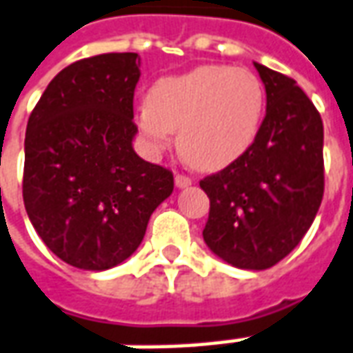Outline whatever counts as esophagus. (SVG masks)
Masks as SVG:
<instances>
[{
	"label": "esophagus",
	"mask_w": 353,
	"mask_h": 353,
	"mask_svg": "<svg viewBox=\"0 0 353 353\" xmlns=\"http://www.w3.org/2000/svg\"><path fill=\"white\" fill-rule=\"evenodd\" d=\"M191 183H193V179H191V177L179 176V174L176 176V187H177V189H185V187H189Z\"/></svg>",
	"instance_id": "esophagus-1"
}]
</instances>
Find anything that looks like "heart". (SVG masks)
<instances>
[{
	"label": "heart",
	"mask_w": 353,
	"mask_h": 353,
	"mask_svg": "<svg viewBox=\"0 0 353 353\" xmlns=\"http://www.w3.org/2000/svg\"><path fill=\"white\" fill-rule=\"evenodd\" d=\"M265 118V88L246 68L202 65L159 78L135 124L151 151L177 132V151L201 172L229 168L250 152Z\"/></svg>",
	"instance_id": "heart-1"
}]
</instances>
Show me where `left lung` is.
<instances>
[{"mask_svg": "<svg viewBox=\"0 0 353 353\" xmlns=\"http://www.w3.org/2000/svg\"><path fill=\"white\" fill-rule=\"evenodd\" d=\"M265 88V118L250 152L204 177L210 199L204 243L239 270H268L302 241L321 206L323 122L292 78L254 63Z\"/></svg>", "mask_w": 353, "mask_h": 353, "instance_id": "8db88e82", "label": "left lung"}]
</instances>
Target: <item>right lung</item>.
I'll return each mask as SVG.
<instances>
[{"label":"right lung","mask_w":353,"mask_h":353,"mask_svg":"<svg viewBox=\"0 0 353 353\" xmlns=\"http://www.w3.org/2000/svg\"><path fill=\"white\" fill-rule=\"evenodd\" d=\"M137 53H107L63 68L26 125L22 199L51 252L78 270H110L141 245L172 172L134 151Z\"/></svg>","instance_id":"1"}]
</instances>
